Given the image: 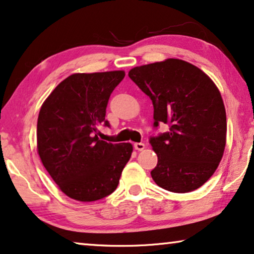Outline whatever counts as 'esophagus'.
<instances>
[{
  "instance_id": "esophagus-1",
  "label": "esophagus",
  "mask_w": 254,
  "mask_h": 254,
  "mask_svg": "<svg viewBox=\"0 0 254 254\" xmlns=\"http://www.w3.org/2000/svg\"><path fill=\"white\" fill-rule=\"evenodd\" d=\"M133 147L137 149V151H142V149L145 148V144H142V142H134Z\"/></svg>"
}]
</instances>
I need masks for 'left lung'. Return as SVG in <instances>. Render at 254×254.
Wrapping results in <instances>:
<instances>
[{"label": "left lung", "mask_w": 254, "mask_h": 254, "mask_svg": "<svg viewBox=\"0 0 254 254\" xmlns=\"http://www.w3.org/2000/svg\"><path fill=\"white\" fill-rule=\"evenodd\" d=\"M128 77L152 100L153 127L169 126V131L149 138L158 155L152 178L170 192L197 190L216 170L226 147L220 91L199 67L177 59L135 66Z\"/></svg>", "instance_id": "obj_1"}]
</instances>
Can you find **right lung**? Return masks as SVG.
<instances>
[{
	"label": "right lung",
	"mask_w": 254,
	"mask_h": 254,
	"mask_svg": "<svg viewBox=\"0 0 254 254\" xmlns=\"http://www.w3.org/2000/svg\"><path fill=\"white\" fill-rule=\"evenodd\" d=\"M124 71L73 73L46 99L38 117L37 144L41 162L67 197L95 201L112 194L131 158L130 142L100 140L110 94Z\"/></svg>",
	"instance_id": "obj_1"
}]
</instances>
